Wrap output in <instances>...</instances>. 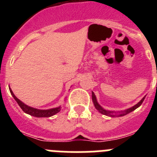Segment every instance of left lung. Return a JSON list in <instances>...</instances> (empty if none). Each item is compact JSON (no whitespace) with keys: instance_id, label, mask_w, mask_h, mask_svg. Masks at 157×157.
<instances>
[{"instance_id":"1","label":"left lung","mask_w":157,"mask_h":157,"mask_svg":"<svg viewBox=\"0 0 157 157\" xmlns=\"http://www.w3.org/2000/svg\"><path fill=\"white\" fill-rule=\"evenodd\" d=\"M145 96L141 100V101L138 102L137 105H135L134 106L131 107L130 109H127V110L124 111V112H120V116H125V115L128 114V113H130V112H133L134 110H135L136 109H138V107L140 106V105L142 104V102L144 101V100H145ZM92 100H93V102H94V106H95L96 109L97 110L99 111L100 112H101V114H103V115H105V116H114V115H112V113H113V112H111V111H107V110H105V109H103V108H101V106L99 105V104L98 103V101H97V99H96V97H95V94H94V92H92Z\"/></svg>"}]
</instances>
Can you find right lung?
I'll return each mask as SVG.
<instances>
[{"label": "right lung", "instance_id": "add662e5", "mask_svg": "<svg viewBox=\"0 0 157 157\" xmlns=\"http://www.w3.org/2000/svg\"><path fill=\"white\" fill-rule=\"evenodd\" d=\"M9 90H10L11 94L12 95L14 99L16 100L18 105L22 109V110L24 112H26V113H27V114L30 115V116H35V117H50V116L56 114V113H58L60 111V107H58V108H55V109H48V110H39V109L31 108V107L28 106V105H25L20 100L18 99L16 96L14 95V94L12 93L11 89H9Z\"/></svg>", "mask_w": 157, "mask_h": 157}]
</instances>
